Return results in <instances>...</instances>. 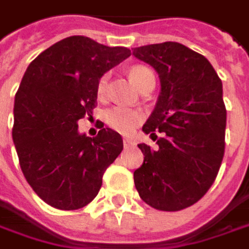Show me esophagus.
<instances>
[{
	"label": "esophagus",
	"instance_id": "esophagus-1",
	"mask_svg": "<svg viewBox=\"0 0 249 249\" xmlns=\"http://www.w3.org/2000/svg\"><path fill=\"white\" fill-rule=\"evenodd\" d=\"M135 145V141L131 138H124V146L125 148H129V146H134Z\"/></svg>",
	"mask_w": 249,
	"mask_h": 249
}]
</instances>
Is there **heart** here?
Masks as SVG:
<instances>
[{
	"label": "heart",
	"instance_id": "obj_1",
	"mask_svg": "<svg viewBox=\"0 0 249 249\" xmlns=\"http://www.w3.org/2000/svg\"><path fill=\"white\" fill-rule=\"evenodd\" d=\"M129 77L134 81L139 89H143V86L148 81L155 80L154 73L145 66H134L129 69ZM108 79L110 74L106 73L100 77V80L97 83V94L100 97H104L107 93V87H108ZM106 123L111 126L112 129H115L117 132L121 134H131L137 125L142 123V120L145 118V112L139 108H129V107H123V106H115L110 110L106 111Z\"/></svg>",
	"mask_w": 249,
	"mask_h": 249
}]
</instances>
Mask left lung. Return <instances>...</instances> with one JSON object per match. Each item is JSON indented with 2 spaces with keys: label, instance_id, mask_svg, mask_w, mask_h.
Listing matches in <instances>:
<instances>
[{
  "label": "left lung",
  "instance_id": "8db88e82",
  "mask_svg": "<svg viewBox=\"0 0 249 249\" xmlns=\"http://www.w3.org/2000/svg\"><path fill=\"white\" fill-rule=\"evenodd\" d=\"M132 54L151 65L160 80L155 110L142 126V166L134 172L139 197L162 212H179L203 197L217 178L224 156L227 111L223 83L212 63L178 42L139 46Z\"/></svg>",
  "mask_w": 249,
  "mask_h": 249
}]
</instances>
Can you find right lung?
I'll list each match as a JSON object with an SVG mask.
<instances>
[{
    "label": "right lung",
    "instance_id": "right-lung-1",
    "mask_svg": "<svg viewBox=\"0 0 249 249\" xmlns=\"http://www.w3.org/2000/svg\"><path fill=\"white\" fill-rule=\"evenodd\" d=\"M129 56L123 46L69 36L26 69L15 94L12 139L26 182L52 207L87 206L121 154L118 132L101 125L90 138L79 132L77 121L93 114L100 77Z\"/></svg>",
    "mask_w": 249,
    "mask_h": 249
}]
</instances>
